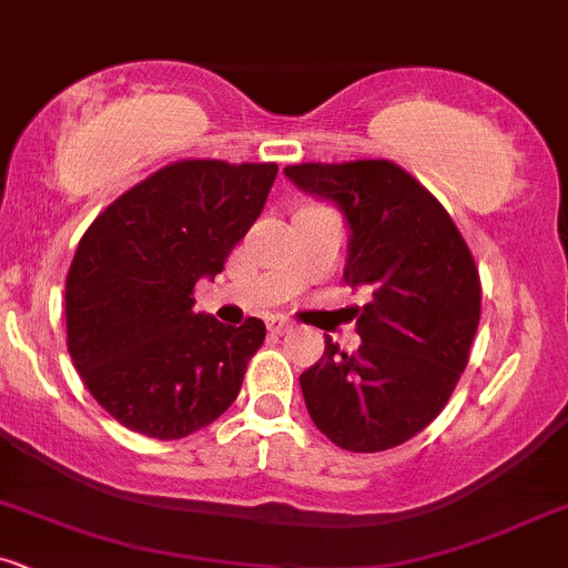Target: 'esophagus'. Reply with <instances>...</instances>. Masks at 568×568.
I'll list each match as a JSON object with an SVG mask.
<instances>
[{
  "label": "esophagus",
  "mask_w": 568,
  "mask_h": 568,
  "mask_svg": "<svg viewBox=\"0 0 568 568\" xmlns=\"http://www.w3.org/2000/svg\"><path fill=\"white\" fill-rule=\"evenodd\" d=\"M292 327V322L286 320V316H271V320H267V331H271L273 335H282V333H286Z\"/></svg>",
  "instance_id": "1"
}]
</instances>
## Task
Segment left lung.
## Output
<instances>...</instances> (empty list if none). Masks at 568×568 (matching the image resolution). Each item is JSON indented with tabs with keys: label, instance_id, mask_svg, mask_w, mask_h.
I'll return each instance as SVG.
<instances>
[{
	"label": "left lung",
	"instance_id": "8db88e82",
	"mask_svg": "<svg viewBox=\"0 0 568 568\" xmlns=\"http://www.w3.org/2000/svg\"><path fill=\"white\" fill-rule=\"evenodd\" d=\"M286 179L331 200L349 224L344 282L371 301L355 308L359 346L301 374L314 425L349 453H382L438 417L468 365L481 286L444 205L387 160L290 164Z\"/></svg>",
	"mask_w": 568,
	"mask_h": 568
}]
</instances>
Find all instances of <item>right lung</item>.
<instances>
[{"instance_id": "right-lung-1", "label": "right lung", "mask_w": 568, "mask_h": 568, "mask_svg": "<svg viewBox=\"0 0 568 568\" xmlns=\"http://www.w3.org/2000/svg\"><path fill=\"white\" fill-rule=\"evenodd\" d=\"M276 173L273 162H173L83 233L64 286L67 349L124 428L173 442L233 406L265 322L194 314V284L222 273Z\"/></svg>"}]
</instances>
